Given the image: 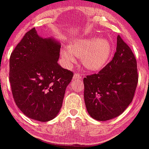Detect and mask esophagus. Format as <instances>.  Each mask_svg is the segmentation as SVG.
<instances>
[{"label":"esophagus","mask_w":149,"mask_h":149,"mask_svg":"<svg viewBox=\"0 0 149 149\" xmlns=\"http://www.w3.org/2000/svg\"><path fill=\"white\" fill-rule=\"evenodd\" d=\"M82 78V75L79 74V73H75L74 76H73V79L75 80H78V79H81Z\"/></svg>","instance_id":"esophagus-1"}]
</instances>
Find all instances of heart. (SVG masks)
<instances>
[{
	"label": "heart",
	"instance_id": "1",
	"mask_svg": "<svg viewBox=\"0 0 149 149\" xmlns=\"http://www.w3.org/2000/svg\"><path fill=\"white\" fill-rule=\"evenodd\" d=\"M112 45L106 38H91L73 42L68 48L61 49V56L65 65L71 66L75 61L74 55L80 57V60L87 69L97 71L102 69L110 59Z\"/></svg>",
	"mask_w": 149,
	"mask_h": 149
}]
</instances>
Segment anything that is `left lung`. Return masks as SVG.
Listing matches in <instances>:
<instances>
[{
	"mask_svg": "<svg viewBox=\"0 0 149 149\" xmlns=\"http://www.w3.org/2000/svg\"><path fill=\"white\" fill-rule=\"evenodd\" d=\"M136 60L120 36L113 59L98 73L83 79L87 111L92 118L109 120L120 115L132 101L138 83Z\"/></svg>",
	"mask_w": 149,
	"mask_h": 149,
	"instance_id": "1",
	"label": "left lung"
}]
</instances>
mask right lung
<instances>
[{
	"instance_id": "right-lung-1",
	"label": "right lung",
	"mask_w": 149,
	"mask_h": 149,
	"mask_svg": "<svg viewBox=\"0 0 149 149\" xmlns=\"http://www.w3.org/2000/svg\"><path fill=\"white\" fill-rule=\"evenodd\" d=\"M60 47L59 42L39 36L33 28L11 53L10 82L13 98L29 118L47 122L60 111L73 76L57 63Z\"/></svg>"
}]
</instances>
